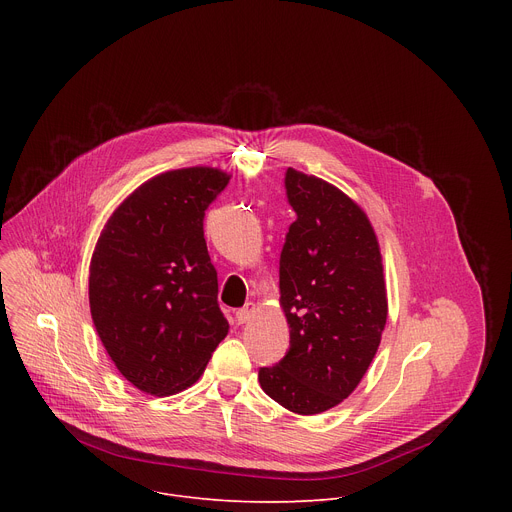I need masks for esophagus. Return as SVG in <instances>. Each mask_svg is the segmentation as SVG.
Listing matches in <instances>:
<instances>
[{
    "label": "esophagus",
    "instance_id": "1",
    "mask_svg": "<svg viewBox=\"0 0 512 512\" xmlns=\"http://www.w3.org/2000/svg\"><path fill=\"white\" fill-rule=\"evenodd\" d=\"M255 310H257V306L255 304H245L239 312H237V322L239 324H245V322H249L251 318H253V314H255Z\"/></svg>",
    "mask_w": 512,
    "mask_h": 512
}]
</instances>
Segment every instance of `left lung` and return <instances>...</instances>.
<instances>
[{"label":"left lung","mask_w":512,"mask_h":512,"mask_svg":"<svg viewBox=\"0 0 512 512\" xmlns=\"http://www.w3.org/2000/svg\"><path fill=\"white\" fill-rule=\"evenodd\" d=\"M285 190L298 214L279 259L289 350L259 383L281 407L316 415L342 403L377 354L389 310L383 257L367 212L340 188L287 168Z\"/></svg>","instance_id":"8db88e82"}]
</instances>
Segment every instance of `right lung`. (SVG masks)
Wrapping results in <instances>:
<instances>
[{"label":"right lung","mask_w":512,"mask_h":512,"mask_svg":"<svg viewBox=\"0 0 512 512\" xmlns=\"http://www.w3.org/2000/svg\"><path fill=\"white\" fill-rule=\"evenodd\" d=\"M229 180L210 166L158 174L113 210L95 245L97 334L117 371L148 395L194 385L229 334L202 229L204 210Z\"/></svg>","instance_id":"1"}]
</instances>
